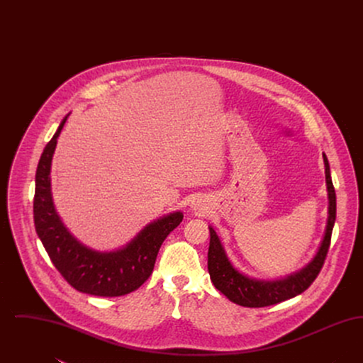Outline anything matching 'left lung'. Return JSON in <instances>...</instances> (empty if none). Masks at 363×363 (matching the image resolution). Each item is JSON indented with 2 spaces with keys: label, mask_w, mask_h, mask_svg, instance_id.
I'll return each mask as SVG.
<instances>
[{
  "label": "left lung",
  "mask_w": 363,
  "mask_h": 363,
  "mask_svg": "<svg viewBox=\"0 0 363 363\" xmlns=\"http://www.w3.org/2000/svg\"><path fill=\"white\" fill-rule=\"evenodd\" d=\"M325 164V178L328 188L329 216L325 235L318 247L317 255L311 262L290 277L277 280H259L246 277L237 271L225 256V249L215 230L209 227L211 241L208 249V271L213 286L225 295L231 302L245 308H264L294 298L309 289L318 277L330 245L332 230L336 220V193L332 184L327 155L323 154Z\"/></svg>",
  "instance_id": "left-lung-1"
}]
</instances>
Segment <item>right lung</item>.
I'll list each match as a JSON object with an SVG mask.
<instances>
[{
  "label": "right lung",
  "instance_id": "obj_1",
  "mask_svg": "<svg viewBox=\"0 0 363 363\" xmlns=\"http://www.w3.org/2000/svg\"><path fill=\"white\" fill-rule=\"evenodd\" d=\"M68 116L43 150L35 175L34 223L57 271L80 293L120 296L132 293L151 277L157 252L184 219L174 212L145 225L138 237L116 252H96L77 241L61 222L52 204L50 169L57 138Z\"/></svg>",
  "mask_w": 363,
  "mask_h": 363
}]
</instances>
